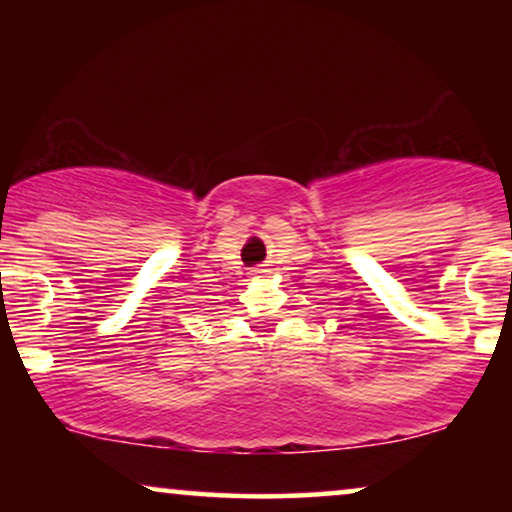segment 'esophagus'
Returning <instances> with one entry per match:
<instances>
[{
    "label": "esophagus",
    "mask_w": 512,
    "mask_h": 512,
    "mask_svg": "<svg viewBox=\"0 0 512 512\" xmlns=\"http://www.w3.org/2000/svg\"><path fill=\"white\" fill-rule=\"evenodd\" d=\"M268 268H265V265H254V268H251L249 270V275H254V277H265V275H268Z\"/></svg>",
    "instance_id": "34e87169"
}]
</instances>
